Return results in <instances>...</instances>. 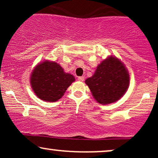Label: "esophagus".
<instances>
[{"label":"esophagus","mask_w":158,"mask_h":158,"mask_svg":"<svg viewBox=\"0 0 158 158\" xmlns=\"http://www.w3.org/2000/svg\"><path fill=\"white\" fill-rule=\"evenodd\" d=\"M78 80L80 81H83L85 80L84 77H78Z\"/></svg>","instance_id":"esophagus-1"}]
</instances>
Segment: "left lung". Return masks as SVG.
I'll return each instance as SVG.
<instances>
[{
    "label": "left lung",
    "instance_id": "obj_1",
    "mask_svg": "<svg viewBox=\"0 0 158 158\" xmlns=\"http://www.w3.org/2000/svg\"><path fill=\"white\" fill-rule=\"evenodd\" d=\"M94 99L100 104L117 102L129 86V74L117 58L110 56L97 66L95 73L85 80Z\"/></svg>",
    "mask_w": 158,
    "mask_h": 158
}]
</instances>
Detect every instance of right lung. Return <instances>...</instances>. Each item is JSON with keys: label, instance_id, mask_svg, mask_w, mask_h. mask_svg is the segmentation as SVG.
Instances as JSON below:
<instances>
[{"label": "right lung", "instance_id": "obj_1", "mask_svg": "<svg viewBox=\"0 0 158 158\" xmlns=\"http://www.w3.org/2000/svg\"><path fill=\"white\" fill-rule=\"evenodd\" d=\"M75 78L66 73L58 63L44 61L34 68L30 84L34 93L41 100L56 102L62 97Z\"/></svg>", "mask_w": 158, "mask_h": 158}]
</instances>
